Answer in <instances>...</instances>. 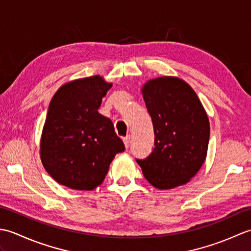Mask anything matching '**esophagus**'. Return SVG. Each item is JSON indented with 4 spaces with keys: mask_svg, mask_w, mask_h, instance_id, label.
Returning a JSON list of instances; mask_svg holds the SVG:
<instances>
[{
    "mask_svg": "<svg viewBox=\"0 0 251 251\" xmlns=\"http://www.w3.org/2000/svg\"><path fill=\"white\" fill-rule=\"evenodd\" d=\"M123 142H124V146H125V148H126V149H128V147H129V143H130V137H129V136L125 137L124 139H123Z\"/></svg>",
    "mask_w": 251,
    "mask_h": 251,
    "instance_id": "esophagus-1",
    "label": "esophagus"
}]
</instances>
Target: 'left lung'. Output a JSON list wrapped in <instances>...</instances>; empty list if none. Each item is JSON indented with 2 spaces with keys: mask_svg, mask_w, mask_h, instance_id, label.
<instances>
[{
  "mask_svg": "<svg viewBox=\"0 0 251 251\" xmlns=\"http://www.w3.org/2000/svg\"><path fill=\"white\" fill-rule=\"evenodd\" d=\"M141 93L152 117L155 147L137 163L158 190L186 184L207 156L210 125L204 106L193 88L177 76L149 79Z\"/></svg>",
  "mask_w": 251,
  "mask_h": 251,
  "instance_id": "left-lung-1",
  "label": "left lung"
}]
</instances>
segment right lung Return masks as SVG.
Wrapping results in <instances>:
<instances>
[{
	"label": "right lung",
	"instance_id": "1",
	"mask_svg": "<svg viewBox=\"0 0 251 251\" xmlns=\"http://www.w3.org/2000/svg\"><path fill=\"white\" fill-rule=\"evenodd\" d=\"M112 83L100 75L74 79L52 97L42 130L40 156L61 185L92 191L103 182L111 162L125 150L114 126L98 109Z\"/></svg>",
	"mask_w": 251,
	"mask_h": 251
}]
</instances>
